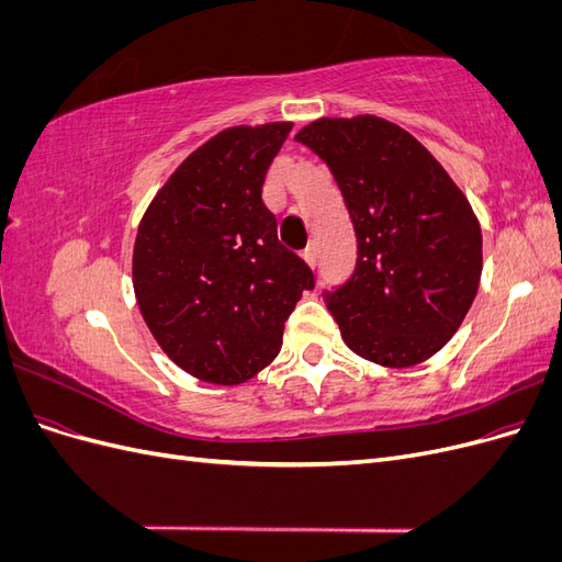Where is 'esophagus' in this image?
<instances>
[{
    "label": "esophagus",
    "instance_id": "obj_1",
    "mask_svg": "<svg viewBox=\"0 0 562 562\" xmlns=\"http://www.w3.org/2000/svg\"><path fill=\"white\" fill-rule=\"evenodd\" d=\"M302 258H304V262H307L310 267H316V260H318L316 244H310L307 248H304V250H302Z\"/></svg>",
    "mask_w": 562,
    "mask_h": 562
}]
</instances>
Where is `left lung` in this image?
Returning a JSON list of instances; mask_svg holds the SVG:
<instances>
[{
    "label": "left lung",
    "instance_id": "1",
    "mask_svg": "<svg viewBox=\"0 0 562 562\" xmlns=\"http://www.w3.org/2000/svg\"><path fill=\"white\" fill-rule=\"evenodd\" d=\"M295 140L328 164L359 258L326 293L345 345L384 368L427 361L462 326L481 283L479 217L448 171L382 116H321Z\"/></svg>",
    "mask_w": 562,
    "mask_h": 562
}]
</instances>
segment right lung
Listing matches in <instances>:
<instances>
[{
	"mask_svg": "<svg viewBox=\"0 0 562 562\" xmlns=\"http://www.w3.org/2000/svg\"><path fill=\"white\" fill-rule=\"evenodd\" d=\"M291 122L232 126L187 157L147 206L133 291L149 333L192 378L234 386L277 359L314 274L277 236L262 184Z\"/></svg>",
	"mask_w": 562,
	"mask_h": 562,
	"instance_id": "right-lung-1",
	"label": "right lung"
}]
</instances>
